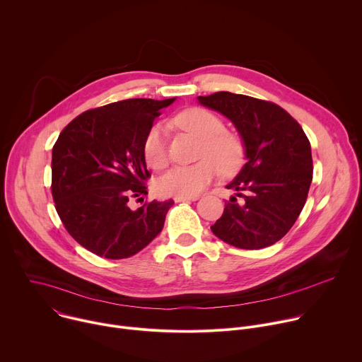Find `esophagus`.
Here are the masks:
<instances>
[{
    "instance_id": "1",
    "label": "esophagus",
    "mask_w": 362,
    "mask_h": 362,
    "mask_svg": "<svg viewBox=\"0 0 362 362\" xmlns=\"http://www.w3.org/2000/svg\"><path fill=\"white\" fill-rule=\"evenodd\" d=\"M197 199L199 196H179V197H175V202H194Z\"/></svg>"
}]
</instances>
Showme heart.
<instances>
[{
    "instance_id": "1",
    "label": "heart",
    "mask_w": 362,
    "mask_h": 362,
    "mask_svg": "<svg viewBox=\"0 0 362 362\" xmlns=\"http://www.w3.org/2000/svg\"><path fill=\"white\" fill-rule=\"evenodd\" d=\"M175 124L199 139V162L190 166H175L162 175L156 182V190L162 196H196L211 185L219 170L235 175L243 165L245 147L242 139L225 130L219 116L203 107H190L175 117ZM143 158L154 169L162 170L169 162L165 129L154 124L143 140Z\"/></svg>"
}]
</instances>
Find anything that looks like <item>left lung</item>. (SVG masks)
I'll use <instances>...</instances> for the list:
<instances>
[{
  "label": "left lung",
  "mask_w": 362,
  "mask_h": 362,
  "mask_svg": "<svg viewBox=\"0 0 362 362\" xmlns=\"http://www.w3.org/2000/svg\"><path fill=\"white\" fill-rule=\"evenodd\" d=\"M199 103L232 120L247 162L226 187L235 196L211 226L223 242L261 249L282 239L296 222L313 182V154L300 124L281 106L255 97L218 91Z\"/></svg>",
  "instance_id": "8db88e82"
}]
</instances>
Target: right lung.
I'll list each match as a JSON object with an SVG mask.
<instances>
[{
	"instance_id": "add662e5",
	"label": "right lung",
	"mask_w": 362,
	"mask_h": 362,
	"mask_svg": "<svg viewBox=\"0 0 362 362\" xmlns=\"http://www.w3.org/2000/svg\"><path fill=\"white\" fill-rule=\"evenodd\" d=\"M175 98H129L87 110L60 133L51 160V193L71 238L107 259H124L146 247L175 203L143 202L150 173L143 140L160 109Z\"/></svg>"
}]
</instances>
